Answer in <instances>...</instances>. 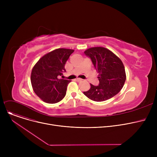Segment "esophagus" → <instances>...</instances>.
I'll return each instance as SVG.
<instances>
[{
	"label": "esophagus",
	"instance_id": "esophagus-1",
	"mask_svg": "<svg viewBox=\"0 0 157 157\" xmlns=\"http://www.w3.org/2000/svg\"><path fill=\"white\" fill-rule=\"evenodd\" d=\"M82 80H83V79H81V78H76V81H78V82H80V81H81Z\"/></svg>",
	"mask_w": 157,
	"mask_h": 157
}]
</instances>
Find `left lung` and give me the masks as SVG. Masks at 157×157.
<instances>
[{
	"label": "left lung",
	"instance_id": "obj_1",
	"mask_svg": "<svg viewBox=\"0 0 157 157\" xmlns=\"http://www.w3.org/2000/svg\"><path fill=\"white\" fill-rule=\"evenodd\" d=\"M84 53L99 74V84L97 86L91 84L90 89L83 94L96 102L108 100L118 94L126 80L125 70L121 60L103 47L89 48Z\"/></svg>",
	"mask_w": 157,
	"mask_h": 157
}]
</instances>
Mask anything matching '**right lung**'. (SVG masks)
<instances>
[{"label":"right lung","instance_id":"right-lung-1","mask_svg":"<svg viewBox=\"0 0 157 157\" xmlns=\"http://www.w3.org/2000/svg\"><path fill=\"white\" fill-rule=\"evenodd\" d=\"M73 49L59 48L43 56L33 67L31 83L36 95L44 102L55 104L62 101L71 81L59 79L66 71L65 65Z\"/></svg>","mask_w":157,"mask_h":157}]
</instances>
